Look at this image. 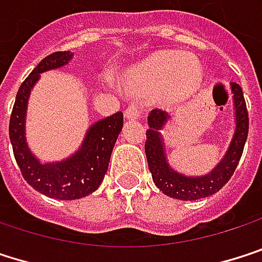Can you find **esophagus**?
<instances>
[{"label": "esophagus", "mask_w": 262, "mask_h": 262, "mask_svg": "<svg viewBox=\"0 0 262 262\" xmlns=\"http://www.w3.org/2000/svg\"><path fill=\"white\" fill-rule=\"evenodd\" d=\"M140 116V110L136 106V105H129L126 110H125V117L126 119H137Z\"/></svg>", "instance_id": "esophagus-1"}]
</instances>
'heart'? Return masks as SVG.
I'll return each instance as SVG.
<instances>
[{
  "instance_id": "b5f03b06",
  "label": "heart",
  "mask_w": 262,
  "mask_h": 262,
  "mask_svg": "<svg viewBox=\"0 0 262 262\" xmlns=\"http://www.w3.org/2000/svg\"><path fill=\"white\" fill-rule=\"evenodd\" d=\"M120 80L133 93H160L166 100L176 102L186 99L198 88L201 67L192 55L159 52L128 68Z\"/></svg>"
}]
</instances>
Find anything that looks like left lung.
Returning a JSON list of instances; mask_svg holds the SVG:
<instances>
[{
  "label": "left lung",
  "instance_id": "left-lung-1",
  "mask_svg": "<svg viewBox=\"0 0 262 262\" xmlns=\"http://www.w3.org/2000/svg\"><path fill=\"white\" fill-rule=\"evenodd\" d=\"M230 90H232L233 106H235L233 137L221 162L209 174L201 177H186L169 166L160 131L168 123L171 116L162 110H152L149 113L148 116L149 129H146L145 152H146L149 171L152 174V180L165 195L177 200H185V201L200 200L218 192L233 176L249 134V113H247L241 86L232 82Z\"/></svg>",
  "mask_w": 262,
  "mask_h": 262
}]
</instances>
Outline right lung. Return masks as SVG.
<instances>
[{
    "instance_id": "add662e5",
    "label": "right lung",
    "mask_w": 262,
    "mask_h": 262,
    "mask_svg": "<svg viewBox=\"0 0 262 262\" xmlns=\"http://www.w3.org/2000/svg\"><path fill=\"white\" fill-rule=\"evenodd\" d=\"M71 58L73 53L70 52H55L33 68L16 93L9 125L15 160L24 180L33 189L56 200H77L100 186L114 143L123 126V114L119 111L90 126L82 146L66 160L41 163L32 154L26 140V113L30 91L41 73L67 66Z\"/></svg>"
}]
</instances>
